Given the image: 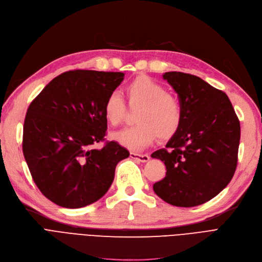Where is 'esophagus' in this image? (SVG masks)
Segmentation results:
<instances>
[{
    "instance_id": "obj_1",
    "label": "esophagus",
    "mask_w": 262,
    "mask_h": 262,
    "mask_svg": "<svg viewBox=\"0 0 262 262\" xmlns=\"http://www.w3.org/2000/svg\"><path fill=\"white\" fill-rule=\"evenodd\" d=\"M130 157L132 159H135V160H139L141 162H146L149 160V156L146 155V154H137V152H131L130 154Z\"/></svg>"
}]
</instances>
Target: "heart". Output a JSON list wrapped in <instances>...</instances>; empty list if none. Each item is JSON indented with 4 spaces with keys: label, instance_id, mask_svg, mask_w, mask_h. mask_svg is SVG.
Segmentation results:
<instances>
[{
    "label": "heart",
    "instance_id": "obj_1",
    "mask_svg": "<svg viewBox=\"0 0 262 262\" xmlns=\"http://www.w3.org/2000/svg\"><path fill=\"white\" fill-rule=\"evenodd\" d=\"M129 105L140 107L135 115L138 124L112 134V138L122 146L141 150L150 145L157 135L167 140L179 131L183 120V107L179 98L167 92V89L148 77H139L127 85ZM104 116L113 125L122 121L127 112L122 95L114 91L104 102Z\"/></svg>",
    "mask_w": 262,
    "mask_h": 262
}]
</instances>
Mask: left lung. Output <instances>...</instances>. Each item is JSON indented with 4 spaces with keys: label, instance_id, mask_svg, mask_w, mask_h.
Returning a JSON list of instances; mask_svg holds the SVG:
<instances>
[{
    "label": "left lung",
    "instance_id": "obj_1",
    "mask_svg": "<svg viewBox=\"0 0 262 262\" xmlns=\"http://www.w3.org/2000/svg\"><path fill=\"white\" fill-rule=\"evenodd\" d=\"M164 79L178 93L183 120L166 148L151 154L167 169L152 188L170 205L198 206L217 196L235 172L239 120L228 95L200 77L170 71Z\"/></svg>",
    "mask_w": 262,
    "mask_h": 262
}]
</instances>
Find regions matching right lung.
I'll return each mask as SVG.
<instances>
[{"instance_id": "right-lung-1", "label": "right lung", "mask_w": 262, "mask_h": 262, "mask_svg": "<svg viewBox=\"0 0 262 262\" xmlns=\"http://www.w3.org/2000/svg\"><path fill=\"white\" fill-rule=\"evenodd\" d=\"M122 73L70 70L54 78L28 107L23 151L41 193L65 208H81L103 197L118 162L130 152L104 142V102L123 80Z\"/></svg>"}]
</instances>
